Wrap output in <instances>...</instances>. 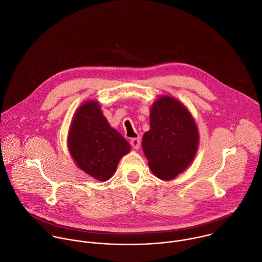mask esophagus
I'll use <instances>...</instances> for the list:
<instances>
[{"label": "esophagus", "instance_id": "1", "mask_svg": "<svg viewBox=\"0 0 262 262\" xmlns=\"http://www.w3.org/2000/svg\"><path fill=\"white\" fill-rule=\"evenodd\" d=\"M130 145L133 146L134 149H139L140 145H141V140L140 138H134L130 140Z\"/></svg>", "mask_w": 262, "mask_h": 262}]
</instances>
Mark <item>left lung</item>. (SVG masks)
I'll return each mask as SVG.
<instances>
[{
	"label": "left lung",
	"instance_id": "1",
	"mask_svg": "<svg viewBox=\"0 0 262 262\" xmlns=\"http://www.w3.org/2000/svg\"><path fill=\"white\" fill-rule=\"evenodd\" d=\"M199 130L189 109L171 96H160L150 108V129L142 148L151 171L171 181L192 163L199 148Z\"/></svg>",
	"mask_w": 262,
	"mask_h": 262
}]
</instances>
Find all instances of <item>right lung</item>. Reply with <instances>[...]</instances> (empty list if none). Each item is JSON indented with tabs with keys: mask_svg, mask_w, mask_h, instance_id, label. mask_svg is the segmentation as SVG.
Returning <instances> with one entry per match:
<instances>
[{
	"mask_svg": "<svg viewBox=\"0 0 262 262\" xmlns=\"http://www.w3.org/2000/svg\"><path fill=\"white\" fill-rule=\"evenodd\" d=\"M67 147L76 166L99 182L108 181L130 151L127 141L110 126L97 100H88L76 109Z\"/></svg>",
	"mask_w": 262,
	"mask_h": 262,
	"instance_id": "obj_1",
	"label": "right lung"
}]
</instances>
